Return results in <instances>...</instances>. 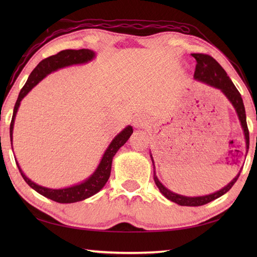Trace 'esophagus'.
Returning <instances> with one entry per match:
<instances>
[{
    "label": "esophagus",
    "instance_id": "34e87169",
    "mask_svg": "<svg viewBox=\"0 0 257 257\" xmlns=\"http://www.w3.org/2000/svg\"><path fill=\"white\" fill-rule=\"evenodd\" d=\"M147 120L144 116H137L134 119V125L135 128H145L147 125Z\"/></svg>",
    "mask_w": 257,
    "mask_h": 257
}]
</instances>
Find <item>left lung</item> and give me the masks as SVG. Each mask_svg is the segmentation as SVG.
Wrapping results in <instances>:
<instances>
[{"mask_svg": "<svg viewBox=\"0 0 257 257\" xmlns=\"http://www.w3.org/2000/svg\"><path fill=\"white\" fill-rule=\"evenodd\" d=\"M192 56L196 61L193 78L195 80L201 81V83L219 89L222 94L226 97V99L231 102V105L234 107V109H235L239 122H241V127L243 129V134L245 138V147H246L245 156H247L248 147H249V135H248L247 123H246V113H245V108H244V103H243L241 94H239L238 90L236 89V87L232 83V80L227 76L225 70L222 68L221 65L217 63L214 58L209 55H204V54H192ZM150 158L152 161V166H154L155 183L158 187V189H159L160 192L165 195V198L182 206L204 205L213 200L220 198V196L225 194L227 191L233 187L234 183L236 182V180L239 177V173H241V171H239L236 174V177L234 178L230 183L226 184L224 188L220 189L214 193H210L206 195H199V196H187V195L172 192L171 190L166 188L165 185L160 182V180L157 177L155 160H154V157L151 155V151H150Z\"/></svg>", "mask_w": 257, "mask_h": 257, "instance_id": "1", "label": "left lung"}]
</instances>
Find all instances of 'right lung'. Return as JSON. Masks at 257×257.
Returning <instances> with one entry per match:
<instances>
[{"mask_svg":"<svg viewBox=\"0 0 257 257\" xmlns=\"http://www.w3.org/2000/svg\"><path fill=\"white\" fill-rule=\"evenodd\" d=\"M96 53L91 50H65L59 52L56 55H53L51 57H47L37 65L34 68V70L31 73V75L27 78V81L25 83L23 88L21 89L20 95L18 97V100L14 106L13 110V117L12 121H11L10 125V137H11V145H13V128H14V122H15V117L16 113L21 105V101L23 100V98L29 94V92L34 88V87L47 77L48 75L56 72V70L73 66V65H83L91 62L92 59H95ZM134 130L132 125H127V127L123 128L121 132H120L116 137H114L111 143L109 144L107 149L103 152V155L100 159L99 165L97 166L95 171L92 172L90 176L83 180V181L79 183H76L70 185V187L66 188H61V189H52V188H46L35 183L32 181L30 178L25 176V173L22 170L18 160H16V165H18L19 170L22 174V177L25 180V182L30 185V187L35 190L36 192L45 196L47 199H51L58 203H74V202H79L85 199H88L90 196L98 193L99 191L105 187L107 183L109 177H110L111 172V163H112V158L114 155L117 154V151L121 148V147L127 143L130 136L133 135ZM13 149V148H12Z\"/></svg>","mask_w":257,"mask_h":257,"instance_id":"1","label":"right lung"}]
</instances>
